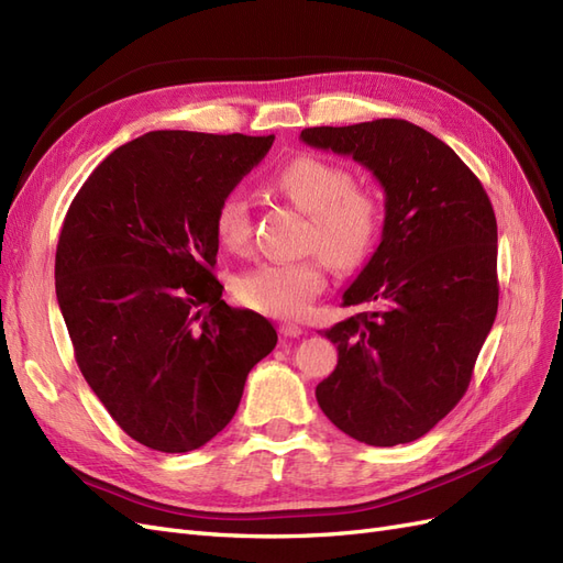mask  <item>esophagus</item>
I'll list each match as a JSON object with an SVG mask.
<instances>
[{
	"label": "esophagus",
	"mask_w": 563,
	"mask_h": 563,
	"mask_svg": "<svg viewBox=\"0 0 563 563\" xmlns=\"http://www.w3.org/2000/svg\"><path fill=\"white\" fill-rule=\"evenodd\" d=\"M279 333L284 338H300L302 335V327H298V323L286 321V323H279Z\"/></svg>",
	"instance_id": "1"
}]
</instances>
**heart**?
<instances>
[{
	"label": "heart",
	"instance_id": "b5f03b06",
	"mask_svg": "<svg viewBox=\"0 0 563 563\" xmlns=\"http://www.w3.org/2000/svg\"><path fill=\"white\" fill-rule=\"evenodd\" d=\"M275 190L310 216L308 246L340 269L362 265L378 242L383 209L378 197L356 187L350 168L319 155H298L272 176ZM213 234L220 249L244 251L251 240L249 203L240 192L218 201ZM327 284L323 261L312 255L294 263H261L242 272L234 294L246 308L291 319L308 312Z\"/></svg>",
	"mask_w": 563,
	"mask_h": 563
}]
</instances>
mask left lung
Segmentation results:
<instances>
[{"mask_svg": "<svg viewBox=\"0 0 563 563\" xmlns=\"http://www.w3.org/2000/svg\"><path fill=\"white\" fill-rule=\"evenodd\" d=\"M302 143L366 166L385 190L378 249L343 305H371L323 331L338 366L321 411L356 441L397 446L463 399L498 312V225L465 162L406 119L302 129Z\"/></svg>", "mask_w": 563, "mask_h": 563, "instance_id": "left-lung-1", "label": "left lung"}]
</instances>
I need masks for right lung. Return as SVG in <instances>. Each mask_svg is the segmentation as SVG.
<instances>
[{
  "label": "right lung",
  "instance_id": "obj_1",
  "mask_svg": "<svg viewBox=\"0 0 563 563\" xmlns=\"http://www.w3.org/2000/svg\"><path fill=\"white\" fill-rule=\"evenodd\" d=\"M275 135L150 131L96 166L67 209L56 296L75 360L131 439L162 453L211 441L272 323L223 300L213 213Z\"/></svg>",
  "mask_w": 563,
  "mask_h": 563
}]
</instances>
